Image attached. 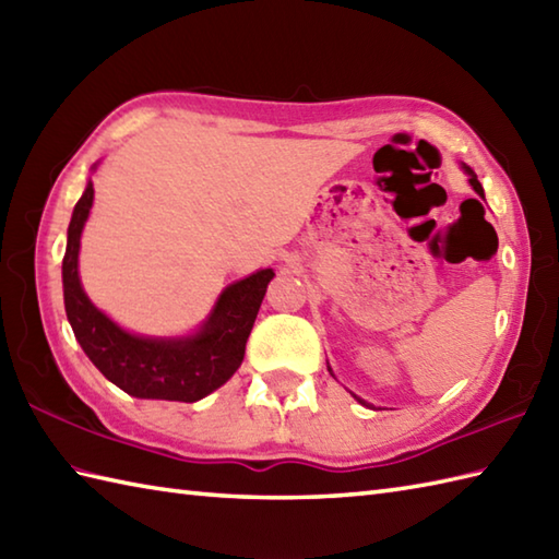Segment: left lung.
Segmentation results:
<instances>
[{
    "instance_id": "8db88e82",
    "label": "left lung",
    "mask_w": 559,
    "mask_h": 559,
    "mask_svg": "<svg viewBox=\"0 0 559 559\" xmlns=\"http://www.w3.org/2000/svg\"><path fill=\"white\" fill-rule=\"evenodd\" d=\"M466 173L471 175V185H473V189H476V192L483 197V187H480V182H478V177L473 175V170H471V168H466Z\"/></svg>"
}]
</instances>
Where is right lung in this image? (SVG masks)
I'll list each match as a JSON object with an SVG mask.
<instances>
[{"mask_svg":"<svg viewBox=\"0 0 559 559\" xmlns=\"http://www.w3.org/2000/svg\"><path fill=\"white\" fill-rule=\"evenodd\" d=\"M93 204V185L76 201L62 261L64 307L74 336L91 362L112 384L136 399L194 403L228 382L245 358L249 331L273 271H257L225 288L209 322L189 338H141L110 322L91 305L79 281V245Z\"/></svg>","mask_w":559,"mask_h":559,"instance_id":"right-lung-1","label":"right lung"}]
</instances>
